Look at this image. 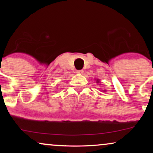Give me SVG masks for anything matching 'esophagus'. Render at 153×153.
<instances>
[{
  "label": "esophagus",
  "instance_id": "34e87169",
  "mask_svg": "<svg viewBox=\"0 0 153 153\" xmlns=\"http://www.w3.org/2000/svg\"><path fill=\"white\" fill-rule=\"evenodd\" d=\"M76 73H78V74H82V73H83V71H82V70H79V71H76Z\"/></svg>",
  "mask_w": 153,
  "mask_h": 153
}]
</instances>
